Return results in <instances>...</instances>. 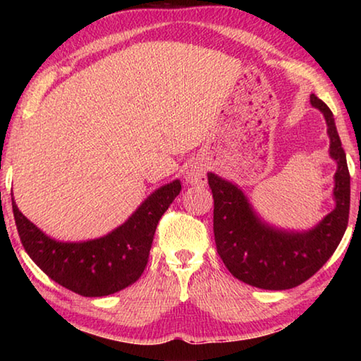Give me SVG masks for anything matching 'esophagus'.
Wrapping results in <instances>:
<instances>
[{"label":"esophagus","mask_w":361,"mask_h":361,"mask_svg":"<svg viewBox=\"0 0 361 361\" xmlns=\"http://www.w3.org/2000/svg\"><path fill=\"white\" fill-rule=\"evenodd\" d=\"M186 181L192 186H204L207 181V169L202 162H192L186 169Z\"/></svg>","instance_id":"1"}]
</instances>
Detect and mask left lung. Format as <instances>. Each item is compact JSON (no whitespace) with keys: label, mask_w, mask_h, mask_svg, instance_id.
Returning a JSON list of instances; mask_svg holds the SVG:
<instances>
[{"label":"left lung","mask_w":361,"mask_h":361,"mask_svg":"<svg viewBox=\"0 0 361 361\" xmlns=\"http://www.w3.org/2000/svg\"><path fill=\"white\" fill-rule=\"evenodd\" d=\"M310 103L325 116L329 154L338 161L336 209L317 228L302 234L274 229L255 215L239 188L215 173L207 175L215 200L213 232L219 258L232 276L256 288L290 290L309 280L331 258L349 224L350 173L345 151L331 109L314 94Z\"/></svg>","instance_id":"8db88e82"}]
</instances>
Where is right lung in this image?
<instances>
[{
	"label": "right lung",
	"instance_id": "obj_1",
	"mask_svg": "<svg viewBox=\"0 0 361 361\" xmlns=\"http://www.w3.org/2000/svg\"><path fill=\"white\" fill-rule=\"evenodd\" d=\"M181 191L175 180L152 192L138 210L108 235L95 240L57 242L22 215L12 199V212L23 248L46 276L81 296L113 295L135 283L148 264L159 219Z\"/></svg>",
	"mask_w": 361,
	"mask_h": 361
}]
</instances>
